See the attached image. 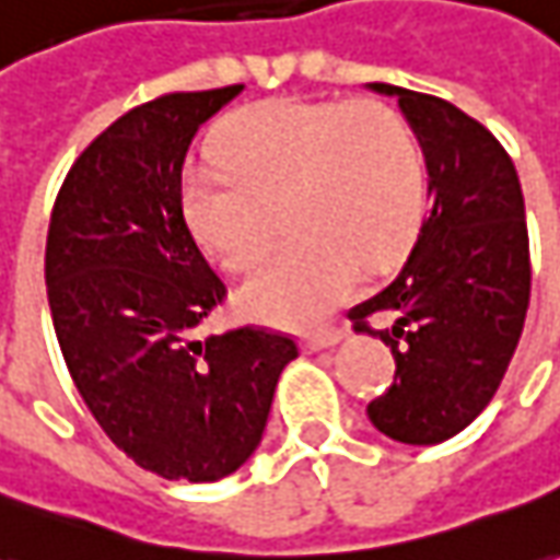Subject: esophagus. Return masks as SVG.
Listing matches in <instances>:
<instances>
[{
	"label": "esophagus",
	"instance_id": "1",
	"mask_svg": "<svg viewBox=\"0 0 560 560\" xmlns=\"http://www.w3.org/2000/svg\"><path fill=\"white\" fill-rule=\"evenodd\" d=\"M346 337V328H334L325 330V334H315V337H306V352H322V349H330V346H337Z\"/></svg>",
	"mask_w": 560,
	"mask_h": 560
}]
</instances>
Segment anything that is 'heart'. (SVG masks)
<instances>
[{
    "mask_svg": "<svg viewBox=\"0 0 560 560\" xmlns=\"http://www.w3.org/2000/svg\"><path fill=\"white\" fill-rule=\"evenodd\" d=\"M220 165H186L180 208L199 245L248 272L284 208L296 242L238 291L254 322L312 330L386 269L423 223L425 165L401 113L380 101L276 97L245 106L214 137Z\"/></svg>",
    "mask_w": 560,
    "mask_h": 560,
    "instance_id": "obj_1",
    "label": "heart"
}]
</instances>
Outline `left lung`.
Returning <instances> with one entry per match:
<instances>
[{"instance_id":"8db88e82","label":"left lung","mask_w":560,"mask_h":560,"mask_svg":"<svg viewBox=\"0 0 560 560\" xmlns=\"http://www.w3.org/2000/svg\"><path fill=\"white\" fill-rule=\"evenodd\" d=\"M368 89L398 97L429 171V211L408 260L349 310L352 328L380 337L395 359V383L368 417L401 444H441L488 408L521 340L530 303L524 196L481 121L432 94Z\"/></svg>"}]
</instances>
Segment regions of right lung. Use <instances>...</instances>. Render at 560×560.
I'll return each instance as SVG.
<instances>
[{
	"label": "right lung",
	"instance_id": "right-lung-1",
	"mask_svg": "<svg viewBox=\"0 0 560 560\" xmlns=\"http://www.w3.org/2000/svg\"><path fill=\"white\" fill-rule=\"evenodd\" d=\"M245 85L177 91L116 119L67 174L45 284L75 389L109 441L168 481H217L264 439L296 343L266 328L196 337L226 284L180 208L192 137Z\"/></svg>",
	"mask_w": 560,
	"mask_h": 560
}]
</instances>
